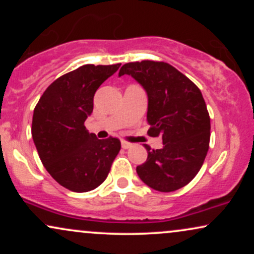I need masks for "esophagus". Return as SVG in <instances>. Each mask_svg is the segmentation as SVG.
Listing matches in <instances>:
<instances>
[{
  "label": "esophagus",
  "instance_id": "esophagus-1",
  "mask_svg": "<svg viewBox=\"0 0 254 254\" xmlns=\"http://www.w3.org/2000/svg\"><path fill=\"white\" fill-rule=\"evenodd\" d=\"M131 143H129V142H127V141H122V148H123V149H129V148L131 147Z\"/></svg>",
  "mask_w": 254,
  "mask_h": 254
}]
</instances>
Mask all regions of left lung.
<instances>
[{"instance_id": "8db88e82", "label": "left lung", "mask_w": 254, "mask_h": 254, "mask_svg": "<svg viewBox=\"0 0 254 254\" xmlns=\"http://www.w3.org/2000/svg\"><path fill=\"white\" fill-rule=\"evenodd\" d=\"M131 75L148 94V135L162 137V149H150L137 166L144 184L160 192L182 189L197 176L210 142V117L199 88L166 62L124 64L119 76Z\"/></svg>"}]
</instances>
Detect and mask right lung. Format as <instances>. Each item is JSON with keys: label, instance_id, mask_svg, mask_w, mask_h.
Returning a JSON list of instances; mask_svg holds the SVG:
<instances>
[{"label": "right lung", "instance_id": "add662e5", "mask_svg": "<svg viewBox=\"0 0 254 254\" xmlns=\"http://www.w3.org/2000/svg\"><path fill=\"white\" fill-rule=\"evenodd\" d=\"M119 66L86 64L66 72L45 89L34 107L32 137L38 154L50 176L68 190L98 188L121 150L118 138L99 139L84 127L95 92Z\"/></svg>", "mask_w": 254, "mask_h": 254}]
</instances>
